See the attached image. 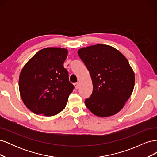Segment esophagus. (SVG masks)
Here are the masks:
<instances>
[{"label": "esophagus", "mask_w": 157, "mask_h": 157, "mask_svg": "<svg viewBox=\"0 0 157 157\" xmlns=\"http://www.w3.org/2000/svg\"><path fill=\"white\" fill-rule=\"evenodd\" d=\"M74 86H75V88L76 89H78V87H79V84H78V82L75 83V84H74Z\"/></svg>", "instance_id": "obj_1"}]
</instances>
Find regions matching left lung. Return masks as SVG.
Returning <instances> with one entry per match:
<instances>
[{
    "label": "left lung",
    "instance_id": "8db88e82",
    "mask_svg": "<svg viewBox=\"0 0 157 157\" xmlns=\"http://www.w3.org/2000/svg\"><path fill=\"white\" fill-rule=\"evenodd\" d=\"M91 76L93 92L85 105L94 115L106 117L120 111L130 97L135 75L129 62L112 46L98 44L78 51Z\"/></svg>",
    "mask_w": 157,
    "mask_h": 157
}]
</instances>
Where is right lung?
I'll return each instance as SVG.
<instances>
[{
  "label": "right lung",
  "instance_id": "add662e5",
  "mask_svg": "<svg viewBox=\"0 0 157 157\" xmlns=\"http://www.w3.org/2000/svg\"><path fill=\"white\" fill-rule=\"evenodd\" d=\"M67 53L65 48H44L23 67L19 89L23 103L33 113L50 117L65 107L74 89L63 67Z\"/></svg>",
  "mask_w": 157,
  "mask_h": 157
}]
</instances>
